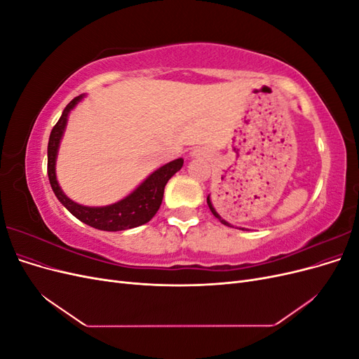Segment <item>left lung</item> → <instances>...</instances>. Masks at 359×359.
<instances>
[{
    "mask_svg": "<svg viewBox=\"0 0 359 359\" xmlns=\"http://www.w3.org/2000/svg\"><path fill=\"white\" fill-rule=\"evenodd\" d=\"M206 203H208V206H210V210H211V212L214 214V217H217V219H219V220H220V222H222L223 224H226V226H231V224H229V223H227V222H226L224 219H222V217L219 215V212H217V211L214 210V206H212V203H211V201H210V196H208V198H206Z\"/></svg>",
    "mask_w": 359,
    "mask_h": 359,
    "instance_id": "8db88e82",
    "label": "left lung"
}]
</instances>
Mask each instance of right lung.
<instances>
[{
  "label": "right lung",
  "mask_w": 359,
  "mask_h": 359,
  "mask_svg": "<svg viewBox=\"0 0 359 359\" xmlns=\"http://www.w3.org/2000/svg\"><path fill=\"white\" fill-rule=\"evenodd\" d=\"M83 95H78L66 106L58 123L53 126L50 136H49V144H48V177L50 187L55 193L58 201L66 206V208L79 219L82 223L88 224L91 227L100 231H126L132 229V227L140 226L148 223L156 212L158 211L161 201H163V193H165V186L168 181L175 175V173L182 168V158H177L168 165L161 166L156 172L151 173V175L140 184V186L130 193L128 196L123 201H119L109 206H83L70 201L66 194L58 186V181L55 177V160L57 153L60 147V140L62 137L64 128L67 124V116L69 112L73 107L78 104V102L82 100Z\"/></svg>",
  "instance_id": "add662e5"
}]
</instances>
